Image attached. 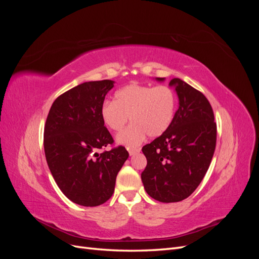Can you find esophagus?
<instances>
[{
	"label": "esophagus",
	"instance_id": "34e87169",
	"mask_svg": "<svg viewBox=\"0 0 259 259\" xmlns=\"http://www.w3.org/2000/svg\"><path fill=\"white\" fill-rule=\"evenodd\" d=\"M140 151V148H130L128 149V153L130 155H134Z\"/></svg>",
	"mask_w": 259,
	"mask_h": 259
}]
</instances>
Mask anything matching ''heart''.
<instances>
[{"instance_id": "b5f03b06", "label": "heart", "mask_w": 259, "mask_h": 259, "mask_svg": "<svg viewBox=\"0 0 259 259\" xmlns=\"http://www.w3.org/2000/svg\"><path fill=\"white\" fill-rule=\"evenodd\" d=\"M176 110V94L168 86L130 84L117 91L114 101H105L100 109L104 124L120 133L116 142L124 146H137L146 138L159 137L169 127Z\"/></svg>"}]
</instances>
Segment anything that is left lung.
Segmentation results:
<instances>
[{"mask_svg":"<svg viewBox=\"0 0 259 259\" xmlns=\"http://www.w3.org/2000/svg\"><path fill=\"white\" fill-rule=\"evenodd\" d=\"M163 82L164 77H155ZM178 109L165 133L143 147L147 166L142 173L146 192L159 202L183 201L204 178L216 147V123L203 94L183 80H170Z\"/></svg>","mask_w":259,"mask_h":259,"instance_id":"8db88e82","label":"left lung"}]
</instances>
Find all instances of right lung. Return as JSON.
I'll list each match as a JSON object with an SVG mask.
<instances>
[{
  "instance_id": "obj_1",
  "label": "right lung",
  "mask_w": 259,
  "mask_h": 259,
  "mask_svg": "<svg viewBox=\"0 0 259 259\" xmlns=\"http://www.w3.org/2000/svg\"><path fill=\"white\" fill-rule=\"evenodd\" d=\"M113 86L111 80L77 85L56 98L46 119L44 151L51 173L62 193L82 206H98L111 198L128 158L122 146L98 152L113 144L100 116Z\"/></svg>"
}]
</instances>
